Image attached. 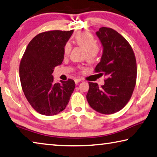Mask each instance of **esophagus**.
Returning <instances> with one entry per match:
<instances>
[{
	"label": "esophagus",
	"instance_id": "1",
	"mask_svg": "<svg viewBox=\"0 0 157 157\" xmlns=\"http://www.w3.org/2000/svg\"><path fill=\"white\" fill-rule=\"evenodd\" d=\"M74 81H75V84H78L79 82L81 81V79H78V78H75V79H74Z\"/></svg>",
	"mask_w": 157,
	"mask_h": 157
}]
</instances>
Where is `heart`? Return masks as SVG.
Instances as JSON below:
<instances>
[{"mask_svg":"<svg viewBox=\"0 0 157 157\" xmlns=\"http://www.w3.org/2000/svg\"><path fill=\"white\" fill-rule=\"evenodd\" d=\"M75 40L79 47L83 48L86 51V59L89 62H93L98 56L99 49L95 39L90 33L85 31H82L76 34L75 36ZM71 50V44L67 42L64 46V55H68Z\"/></svg>","mask_w":157,"mask_h":157,"instance_id":"b5f03b06","label":"heart"}]
</instances>
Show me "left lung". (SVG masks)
Returning <instances> with one entry per match:
<instances>
[{
	"label": "left lung",
	"mask_w": 157,
	"mask_h": 157,
	"mask_svg": "<svg viewBox=\"0 0 157 157\" xmlns=\"http://www.w3.org/2000/svg\"><path fill=\"white\" fill-rule=\"evenodd\" d=\"M96 35L103 53L95 72L106 77L103 86L88 82L86 95L90 106L110 115L121 110L129 101L136 79V62L132 47L121 34L111 28L101 27Z\"/></svg>",
	"instance_id": "obj_1"
}]
</instances>
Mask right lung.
<instances>
[{
	"mask_svg": "<svg viewBox=\"0 0 157 157\" xmlns=\"http://www.w3.org/2000/svg\"><path fill=\"white\" fill-rule=\"evenodd\" d=\"M73 30L49 31L31 40L20 64L24 94L31 106L43 115H55L66 108L75 86L69 79L54 83L52 73L64 59V46Z\"/></svg>",
	"mask_w": 157,
	"mask_h": 157,
	"instance_id": "1",
	"label": "right lung"
}]
</instances>
